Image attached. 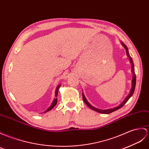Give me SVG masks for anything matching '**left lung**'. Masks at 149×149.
Wrapping results in <instances>:
<instances>
[{
	"label": "left lung",
	"instance_id": "8db88e82",
	"mask_svg": "<svg viewBox=\"0 0 149 149\" xmlns=\"http://www.w3.org/2000/svg\"><path fill=\"white\" fill-rule=\"evenodd\" d=\"M121 44L124 47V48L126 49V54H127V56H128V58H130V63L131 64V72H132L133 73V79H132V82H131V83H132V86H131V91L129 93V95H127L126 96V98H125V100H124V101L120 103V104L117 106V107H114V108H112V109H107V110H101V109H97V108H95V107L92 106L90 103H89L88 100H86V97L84 96V93H82V98H83V100H84V102H85V103L86 105H87L89 108H90L91 109L95 110V111L97 112H99V113H112L114 111H116V110L119 109L120 108H121V107L125 104V103L128 101V100L131 98V96L133 95V93L134 91V89H135V86H136V75H135V73H134V64H133V60L132 58H131V57L130 56V55L129 54V52H128V49H127V46H126L125 44H124L123 42H121Z\"/></svg>",
	"mask_w": 149,
	"mask_h": 149
}]
</instances>
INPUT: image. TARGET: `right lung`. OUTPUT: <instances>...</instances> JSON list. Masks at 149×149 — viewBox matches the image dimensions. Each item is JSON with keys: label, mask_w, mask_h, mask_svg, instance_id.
<instances>
[{"label": "right lung", "mask_w": 149, "mask_h": 149, "mask_svg": "<svg viewBox=\"0 0 149 149\" xmlns=\"http://www.w3.org/2000/svg\"><path fill=\"white\" fill-rule=\"evenodd\" d=\"M60 86H61V84H59V85L57 86V88H56V91H55V96H56V97H57V96H58V90H59V88H60ZM57 100H57V98H55L54 99V100H53V103H52V104L51 105V106L46 110V111L44 112V113H46V112H48V111H49V110H51V109H53L54 108V107L56 105Z\"/></svg>", "instance_id": "obj_1"}]
</instances>
